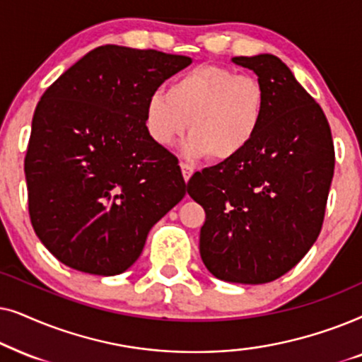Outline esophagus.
Returning <instances> with one entry per match:
<instances>
[{
  "instance_id": "34e87169",
  "label": "esophagus",
  "mask_w": 362,
  "mask_h": 362,
  "mask_svg": "<svg viewBox=\"0 0 362 362\" xmlns=\"http://www.w3.org/2000/svg\"><path fill=\"white\" fill-rule=\"evenodd\" d=\"M180 168H182V175H184V180L189 182L192 173H194V168H192V165H189L187 162H180Z\"/></svg>"
}]
</instances>
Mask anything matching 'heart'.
<instances>
[{
  "label": "heart",
  "instance_id": "1",
  "mask_svg": "<svg viewBox=\"0 0 362 362\" xmlns=\"http://www.w3.org/2000/svg\"><path fill=\"white\" fill-rule=\"evenodd\" d=\"M267 104V90L258 77L202 64L178 74L168 90L152 93L144 110V125L157 146L170 147L190 124L185 156H211L215 162H228L258 136Z\"/></svg>",
  "mask_w": 362,
  "mask_h": 362
}]
</instances>
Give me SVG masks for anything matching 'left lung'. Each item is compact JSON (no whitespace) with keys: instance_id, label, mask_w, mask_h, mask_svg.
Here are the masks:
<instances>
[{"instance_id":"1","label":"left lung","mask_w":362,"mask_h":362,"mask_svg":"<svg viewBox=\"0 0 362 362\" xmlns=\"http://www.w3.org/2000/svg\"><path fill=\"white\" fill-rule=\"evenodd\" d=\"M267 90L258 136L237 158L197 172L187 192L205 210L200 257L215 278L269 283L310 252L325 220L334 144L320 104L273 54L240 56Z\"/></svg>"}]
</instances>
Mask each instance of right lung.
Instances as JSON below:
<instances>
[{"label": "right lung", "instance_id": "obj_1", "mask_svg": "<svg viewBox=\"0 0 362 362\" xmlns=\"http://www.w3.org/2000/svg\"><path fill=\"white\" fill-rule=\"evenodd\" d=\"M190 62L105 45L42 94L24 157L28 209L37 238L66 267L125 272L152 226L185 197L178 158L148 137L144 110Z\"/></svg>", "mask_w": 362, "mask_h": 362}]
</instances>
